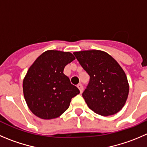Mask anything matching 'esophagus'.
Listing matches in <instances>:
<instances>
[{
  "instance_id": "34e87169",
  "label": "esophagus",
  "mask_w": 147,
  "mask_h": 147,
  "mask_svg": "<svg viewBox=\"0 0 147 147\" xmlns=\"http://www.w3.org/2000/svg\"><path fill=\"white\" fill-rule=\"evenodd\" d=\"M77 87L79 88V91H80V92L82 93V92H83V85H82V84H79L77 85Z\"/></svg>"
}]
</instances>
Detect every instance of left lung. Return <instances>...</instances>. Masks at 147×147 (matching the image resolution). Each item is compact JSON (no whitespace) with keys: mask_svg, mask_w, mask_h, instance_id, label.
I'll use <instances>...</instances> for the list:
<instances>
[{"mask_svg":"<svg viewBox=\"0 0 147 147\" xmlns=\"http://www.w3.org/2000/svg\"><path fill=\"white\" fill-rule=\"evenodd\" d=\"M82 68L90 76L82 94L88 107L103 116L118 113L129 92L125 72L111 55L97 50L74 52Z\"/></svg>","mask_w":147,"mask_h":147,"instance_id":"obj_1","label":"left lung"}]
</instances>
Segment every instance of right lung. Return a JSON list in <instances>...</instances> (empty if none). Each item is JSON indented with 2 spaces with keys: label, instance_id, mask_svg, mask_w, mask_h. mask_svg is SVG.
I'll return each instance as SVG.
<instances>
[{
  "label": "right lung",
  "instance_id": "1",
  "mask_svg": "<svg viewBox=\"0 0 147 147\" xmlns=\"http://www.w3.org/2000/svg\"><path fill=\"white\" fill-rule=\"evenodd\" d=\"M74 59L69 52L47 50L29 67L23 81V92L36 116L45 120L58 118L80 93L63 74L65 65Z\"/></svg>",
  "mask_w": 147,
  "mask_h": 147
}]
</instances>
